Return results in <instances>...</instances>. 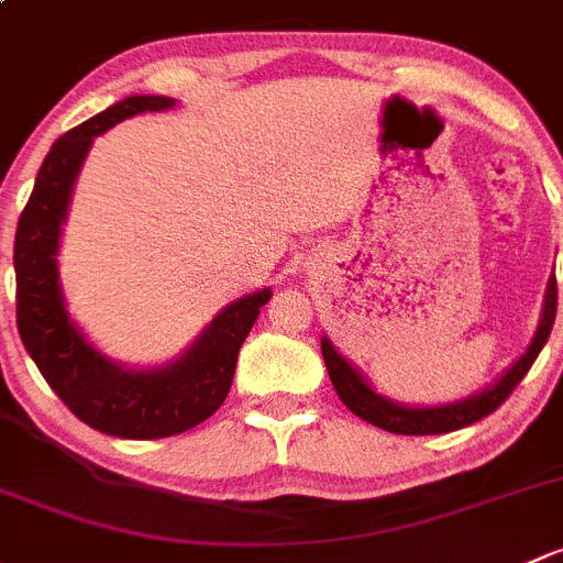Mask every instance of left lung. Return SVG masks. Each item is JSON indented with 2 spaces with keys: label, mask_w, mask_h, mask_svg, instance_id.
I'll return each mask as SVG.
<instances>
[{
  "label": "left lung",
  "mask_w": 563,
  "mask_h": 563,
  "mask_svg": "<svg viewBox=\"0 0 563 563\" xmlns=\"http://www.w3.org/2000/svg\"><path fill=\"white\" fill-rule=\"evenodd\" d=\"M555 300H559V287H555V276H550L548 289H544L542 317L540 324H537L529 350H526L512 366L504 371L494 385L485 387L483 393H474V396L463 398V401L442 404V407H404V404L390 401V398H385L382 393H376L374 387L363 379L361 371L352 366L346 357L339 355V350L330 344L328 335H322L324 366H328L330 382H333L335 393H339L341 401L346 404V409H350L352 415L361 417V420L371 422V426L390 433H407V437L450 433L463 426H472V422L483 420L490 411H496L504 401H507L509 393L520 385V379L529 374L531 363L537 361L544 341H548L550 330H553Z\"/></svg>",
  "instance_id": "left-lung-1"
}]
</instances>
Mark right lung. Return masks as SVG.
I'll return each instance as SVG.
<instances>
[{
    "label": "right lung",
    "instance_id": "right-lung-1",
    "mask_svg": "<svg viewBox=\"0 0 563 563\" xmlns=\"http://www.w3.org/2000/svg\"><path fill=\"white\" fill-rule=\"evenodd\" d=\"M173 106L170 97L135 95L65 132L45 156L15 230V317L23 346L65 407L108 437L165 439L208 420L228 398L241 344L271 298L265 287L233 300L181 357L156 368L113 363L69 320L56 254L80 165L110 126Z\"/></svg>",
    "mask_w": 563,
    "mask_h": 563
}]
</instances>
